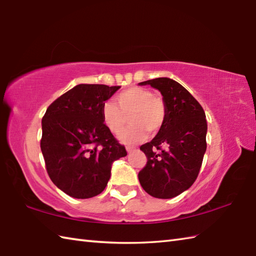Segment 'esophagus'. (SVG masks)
<instances>
[{
	"label": "esophagus",
	"mask_w": 256,
	"mask_h": 256,
	"mask_svg": "<svg viewBox=\"0 0 256 256\" xmlns=\"http://www.w3.org/2000/svg\"><path fill=\"white\" fill-rule=\"evenodd\" d=\"M126 150H128V153H132V152L135 150V148H131V146H126Z\"/></svg>",
	"instance_id": "obj_1"
}]
</instances>
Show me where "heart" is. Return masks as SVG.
<instances>
[{
    "instance_id": "b5f03b06",
    "label": "heart",
    "mask_w": 256,
    "mask_h": 256,
    "mask_svg": "<svg viewBox=\"0 0 256 256\" xmlns=\"http://www.w3.org/2000/svg\"><path fill=\"white\" fill-rule=\"evenodd\" d=\"M116 103L108 101L102 106L103 123L114 134H120L130 114L132 125L120 135V140L126 144H135L143 140L146 131L153 134L162 128L166 118V104L160 96H154L150 90L142 86H131L116 98Z\"/></svg>"
}]
</instances>
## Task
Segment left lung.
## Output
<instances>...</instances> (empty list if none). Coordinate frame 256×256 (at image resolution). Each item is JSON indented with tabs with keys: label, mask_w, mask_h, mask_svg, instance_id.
<instances>
[{
	"label": "left lung",
	"mask_w": 256,
	"mask_h": 256,
	"mask_svg": "<svg viewBox=\"0 0 256 256\" xmlns=\"http://www.w3.org/2000/svg\"><path fill=\"white\" fill-rule=\"evenodd\" d=\"M140 84L160 91L167 113L156 136L140 148L148 162L138 172V180L152 197L174 198L192 187L198 177L206 150V114L175 80L156 78Z\"/></svg>",
	"instance_id": "1"
}]
</instances>
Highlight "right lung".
Listing matches in <instances>:
<instances>
[{
	"instance_id": "add662e5",
	"label": "right lung",
	"mask_w": 256,
	"mask_h": 256,
	"mask_svg": "<svg viewBox=\"0 0 256 256\" xmlns=\"http://www.w3.org/2000/svg\"><path fill=\"white\" fill-rule=\"evenodd\" d=\"M120 86L78 84L48 106L42 120L40 150L52 182L70 197L101 194L124 145L103 123L101 110Z\"/></svg>"
}]
</instances>
